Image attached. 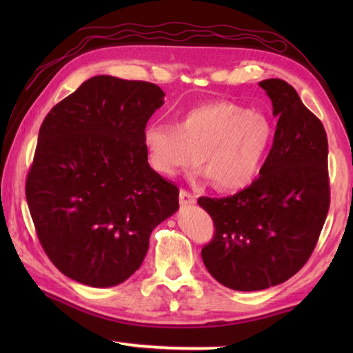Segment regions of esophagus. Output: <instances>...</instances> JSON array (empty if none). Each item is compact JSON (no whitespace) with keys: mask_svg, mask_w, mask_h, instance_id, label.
<instances>
[{"mask_svg":"<svg viewBox=\"0 0 353 353\" xmlns=\"http://www.w3.org/2000/svg\"><path fill=\"white\" fill-rule=\"evenodd\" d=\"M179 199H181V204L182 205H193V204H196V196L191 194L190 191H187V190H182L181 191V196H179Z\"/></svg>","mask_w":353,"mask_h":353,"instance_id":"esophagus-1","label":"esophagus"}]
</instances>
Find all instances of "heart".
Masks as SVG:
<instances>
[{"instance_id": "heart-1", "label": "heart", "mask_w": 353, "mask_h": 353, "mask_svg": "<svg viewBox=\"0 0 353 353\" xmlns=\"http://www.w3.org/2000/svg\"><path fill=\"white\" fill-rule=\"evenodd\" d=\"M272 145L266 117L230 101L191 107L181 123H149L143 130L148 163L160 176L205 166L202 176L224 191H240L260 176Z\"/></svg>"}]
</instances>
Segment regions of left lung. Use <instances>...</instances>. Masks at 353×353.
<instances>
[{"mask_svg":"<svg viewBox=\"0 0 353 353\" xmlns=\"http://www.w3.org/2000/svg\"><path fill=\"white\" fill-rule=\"evenodd\" d=\"M259 85L279 118L259 179L229 198L198 199L214 223L202 260L235 291L266 290L294 276L312 255L330 205L324 126L288 82Z\"/></svg>","mask_w":353,"mask_h":353,"instance_id":"8db88e82","label":"left lung"}]
</instances>
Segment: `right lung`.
Segmentation results:
<instances>
[{
  "instance_id": "obj_1",
  "label": "right lung",
  "mask_w": 353,
  "mask_h": 353,
  "mask_svg": "<svg viewBox=\"0 0 353 353\" xmlns=\"http://www.w3.org/2000/svg\"><path fill=\"white\" fill-rule=\"evenodd\" d=\"M155 83L94 76L41 123L26 201L41 248L65 276L109 288L145 260L179 188L148 163L143 130L163 105Z\"/></svg>"
}]
</instances>
